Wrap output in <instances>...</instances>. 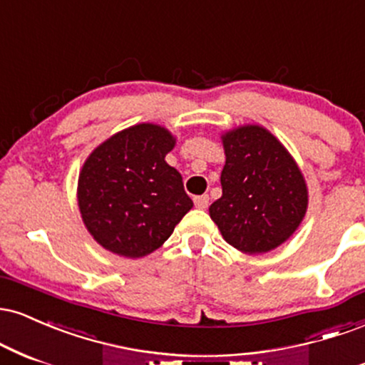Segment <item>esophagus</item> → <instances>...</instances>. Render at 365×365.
Instances as JSON below:
<instances>
[{"label": "esophagus", "instance_id": "esophagus-1", "mask_svg": "<svg viewBox=\"0 0 365 365\" xmlns=\"http://www.w3.org/2000/svg\"><path fill=\"white\" fill-rule=\"evenodd\" d=\"M194 204L197 209H206L209 206V195H197Z\"/></svg>", "mask_w": 365, "mask_h": 365}]
</instances>
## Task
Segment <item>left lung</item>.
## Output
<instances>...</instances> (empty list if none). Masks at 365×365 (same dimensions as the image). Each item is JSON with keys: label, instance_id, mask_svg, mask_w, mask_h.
<instances>
[{"label": "left lung", "instance_id": "obj_1", "mask_svg": "<svg viewBox=\"0 0 365 365\" xmlns=\"http://www.w3.org/2000/svg\"><path fill=\"white\" fill-rule=\"evenodd\" d=\"M223 195L209 215L230 245L247 254L269 252L299 228L307 187L287 149L257 125L223 135Z\"/></svg>", "mask_w": 365, "mask_h": 365}]
</instances>
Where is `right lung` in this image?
<instances>
[{
  "label": "right lung",
  "instance_id": "add662e5",
  "mask_svg": "<svg viewBox=\"0 0 365 365\" xmlns=\"http://www.w3.org/2000/svg\"><path fill=\"white\" fill-rule=\"evenodd\" d=\"M175 139L140 123L103 142L78 177V207L91 235L111 252L142 257L168 240L194 202L165 156Z\"/></svg>",
  "mask_w": 365,
  "mask_h": 365
}]
</instances>
